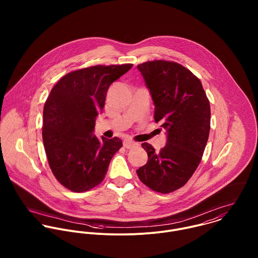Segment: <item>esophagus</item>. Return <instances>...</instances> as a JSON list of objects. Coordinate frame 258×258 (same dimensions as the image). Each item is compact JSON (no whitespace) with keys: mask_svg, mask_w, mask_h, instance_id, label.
<instances>
[{"mask_svg":"<svg viewBox=\"0 0 258 258\" xmlns=\"http://www.w3.org/2000/svg\"><path fill=\"white\" fill-rule=\"evenodd\" d=\"M123 146L126 149H132V148L138 146V144L136 142H133V141L129 140V139H126V140L123 141Z\"/></svg>","mask_w":258,"mask_h":258,"instance_id":"1","label":"esophagus"}]
</instances>
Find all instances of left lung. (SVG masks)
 <instances>
[{
    "instance_id": "obj_1",
    "label": "left lung",
    "mask_w": 258,
    "mask_h": 258,
    "mask_svg": "<svg viewBox=\"0 0 258 258\" xmlns=\"http://www.w3.org/2000/svg\"><path fill=\"white\" fill-rule=\"evenodd\" d=\"M155 103V121L168 134L159 152L143 143L147 163L136 172L151 189L169 194L190 179L207 145L211 106L201 80L175 61L153 60L137 66Z\"/></svg>"
}]
</instances>
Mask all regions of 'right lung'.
<instances>
[{
  "mask_svg": "<svg viewBox=\"0 0 258 258\" xmlns=\"http://www.w3.org/2000/svg\"><path fill=\"white\" fill-rule=\"evenodd\" d=\"M132 66L77 70L52 87L43 107L42 141L53 176L70 190L82 192L100 184L112 157L122 147L119 138L98 139L92 132L111 83Z\"/></svg>",
  "mask_w": 258,
  "mask_h": 258,
  "instance_id": "obj_1",
  "label": "right lung"
}]
</instances>
